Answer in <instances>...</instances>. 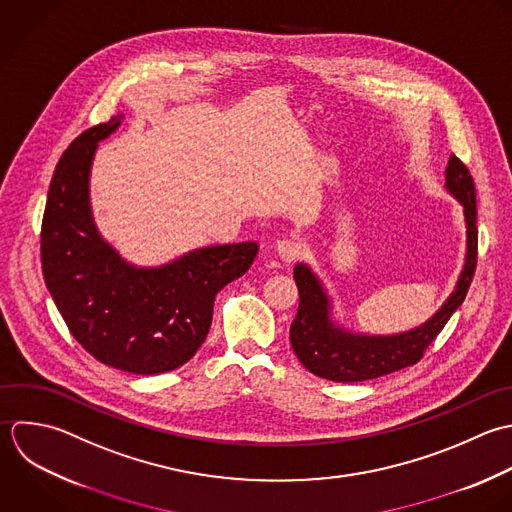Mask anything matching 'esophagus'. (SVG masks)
Returning <instances> with one entry per match:
<instances>
[{
    "label": "esophagus",
    "instance_id": "34e87169",
    "mask_svg": "<svg viewBox=\"0 0 512 512\" xmlns=\"http://www.w3.org/2000/svg\"><path fill=\"white\" fill-rule=\"evenodd\" d=\"M277 255L285 261V263H291V261H297L301 255H303V245L295 239H283L277 243Z\"/></svg>",
    "mask_w": 512,
    "mask_h": 512
}]
</instances>
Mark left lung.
I'll list each match as a JSON object with an SVG mask.
<instances>
[{"label":"left lung","instance_id":"left-lung-1","mask_svg":"<svg viewBox=\"0 0 512 512\" xmlns=\"http://www.w3.org/2000/svg\"><path fill=\"white\" fill-rule=\"evenodd\" d=\"M447 191L463 205L467 223V259L455 291L443 307L421 327L397 335H363L339 327L331 317V299L309 265L297 263L293 279L299 289V309L291 323V345L307 371L337 383L377 379L423 359L425 349L443 331L451 315L463 305L477 269V197L467 165L451 155L445 169Z\"/></svg>","mask_w":512,"mask_h":512}]
</instances>
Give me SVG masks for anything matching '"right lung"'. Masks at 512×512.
I'll use <instances>...</instances> for the list:
<instances>
[{
  "mask_svg": "<svg viewBox=\"0 0 512 512\" xmlns=\"http://www.w3.org/2000/svg\"><path fill=\"white\" fill-rule=\"evenodd\" d=\"M121 119L83 131L61 155L41 223V267L63 321L89 355L125 373L157 375L197 353L215 295L251 267L259 245L201 247L159 267L127 263L99 235L89 203L97 143Z\"/></svg>",
  "mask_w": 512,
  "mask_h": 512,
  "instance_id": "right-lung-1",
  "label": "right lung"
}]
</instances>
